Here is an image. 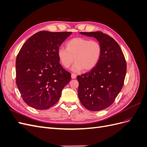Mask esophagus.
I'll use <instances>...</instances> for the list:
<instances>
[{"mask_svg":"<svg viewBox=\"0 0 147 147\" xmlns=\"http://www.w3.org/2000/svg\"><path fill=\"white\" fill-rule=\"evenodd\" d=\"M71 77H72V79H75V78L77 77V75H75V74H72V75H71Z\"/></svg>","mask_w":147,"mask_h":147,"instance_id":"34e87169","label":"esophagus"}]
</instances>
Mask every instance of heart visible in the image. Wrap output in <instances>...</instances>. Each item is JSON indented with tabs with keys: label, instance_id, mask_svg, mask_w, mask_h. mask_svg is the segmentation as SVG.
<instances>
[{
	"label": "heart",
	"instance_id": "obj_1",
	"mask_svg": "<svg viewBox=\"0 0 147 147\" xmlns=\"http://www.w3.org/2000/svg\"><path fill=\"white\" fill-rule=\"evenodd\" d=\"M65 48L58 49L57 56L65 68H69L75 60L72 67L74 72L83 69L86 71L91 70L98 63L102 54V47L99 42L82 37L70 39L66 42Z\"/></svg>",
	"mask_w": 147,
	"mask_h": 147
}]
</instances>
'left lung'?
I'll list each match as a JSON object with an SVG mask.
<instances>
[{
  "mask_svg": "<svg viewBox=\"0 0 147 147\" xmlns=\"http://www.w3.org/2000/svg\"><path fill=\"white\" fill-rule=\"evenodd\" d=\"M80 34L96 38L102 54L94 68L77 76L78 97L88 110L100 111L112 105L121 91L126 74V59L118 43L109 35L100 31Z\"/></svg>",
  "mask_w": 147,
  "mask_h": 147,
  "instance_id": "1",
  "label": "left lung"
}]
</instances>
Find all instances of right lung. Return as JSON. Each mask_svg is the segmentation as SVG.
Here are the masks:
<instances>
[{"label":"right lung","instance_id":"right-lung-1","mask_svg":"<svg viewBox=\"0 0 147 147\" xmlns=\"http://www.w3.org/2000/svg\"><path fill=\"white\" fill-rule=\"evenodd\" d=\"M71 32L43 30L29 38L17 55L16 83L26 104L46 110L59 100L71 74L59 63L57 51Z\"/></svg>","mask_w":147,"mask_h":147}]
</instances>
